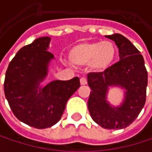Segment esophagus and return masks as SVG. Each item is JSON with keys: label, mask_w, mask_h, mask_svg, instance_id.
Instances as JSON below:
<instances>
[{"label": "esophagus", "mask_w": 152, "mask_h": 152, "mask_svg": "<svg viewBox=\"0 0 152 152\" xmlns=\"http://www.w3.org/2000/svg\"><path fill=\"white\" fill-rule=\"evenodd\" d=\"M80 83H81L82 85L87 84V79H86L85 77H82V78L80 79Z\"/></svg>", "instance_id": "esophagus-1"}]
</instances>
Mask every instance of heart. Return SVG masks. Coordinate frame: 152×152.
Listing matches in <instances>:
<instances>
[{
  "instance_id": "heart-1",
  "label": "heart",
  "mask_w": 152,
  "mask_h": 152,
  "mask_svg": "<svg viewBox=\"0 0 152 152\" xmlns=\"http://www.w3.org/2000/svg\"><path fill=\"white\" fill-rule=\"evenodd\" d=\"M116 46L110 41L82 42L69 52L70 62L75 66L90 65L94 72H104L116 57Z\"/></svg>"
}]
</instances>
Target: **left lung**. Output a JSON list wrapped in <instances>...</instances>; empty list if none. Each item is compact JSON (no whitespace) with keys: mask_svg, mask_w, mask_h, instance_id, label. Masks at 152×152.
I'll use <instances>...</instances> for the list:
<instances>
[{"mask_svg":"<svg viewBox=\"0 0 152 152\" xmlns=\"http://www.w3.org/2000/svg\"><path fill=\"white\" fill-rule=\"evenodd\" d=\"M106 37L115 42L121 60L104 72L88 74L91 90L88 109L92 120L102 128L121 129L129 126L144 106L148 73L142 55L128 39L119 33ZM113 85L126 90L124 102L116 108L105 99L108 86Z\"/></svg>","mask_w":152,"mask_h":152,"instance_id":"obj_1","label":"left lung"}]
</instances>
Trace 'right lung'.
Masks as SVG:
<instances>
[{"label": "right lung", "mask_w": 152, "mask_h": 152, "mask_svg": "<svg viewBox=\"0 0 152 152\" xmlns=\"http://www.w3.org/2000/svg\"><path fill=\"white\" fill-rule=\"evenodd\" d=\"M50 40L43 37L22 47L10 62L4 80L5 97L15 117L39 129L50 128L61 120L68 99L80 87L79 78L74 77L53 81L39 89L53 59L47 51Z\"/></svg>", "instance_id": "1"}]
</instances>
